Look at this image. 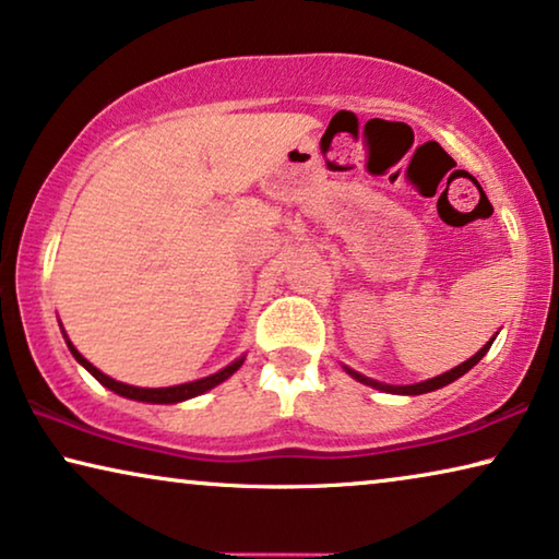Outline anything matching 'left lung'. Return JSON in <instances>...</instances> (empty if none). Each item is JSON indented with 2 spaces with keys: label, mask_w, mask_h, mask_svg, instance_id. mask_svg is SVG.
Here are the masks:
<instances>
[{
  "label": "left lung",
  "mask_w": 559,
  "mask_h": 559,
  "mask_svg": "<svg viewBox=\"0 0 559 559\" xmlns=\"http://www.w3.org/2000/svg\"><path fill=\"white\" fill-rule=\"evenodd\" d=\"M497 338V336H495ZM495 338H489L485 346L479 348L477 354L472 356V359H466V361H462L460 366H454V369H449V371H444V373H439V377H435V379H427V381H419V384H404V386H396V384H381V381H377V379H369V377H364V373H359V371H354V369H348V366H344L346 369V373L352 379H356V381H361V384H366V386H371V389H379V391H386V394H402V396H419V394H429V391H437V389H441V386H447V384H452V381H456L460 377H464L466 371L472 369V366H477L481 359H485V354L489 352V346H492V341Z\"/></svg>",
  "instance_id": "obj_1"
}]
</instances>
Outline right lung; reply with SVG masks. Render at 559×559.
Segmentation results:
<instances>
[{
  "instance_id": "add662e5",
  "label": "right lung",
  "mask_w": 559,
  "mask_h": 559,
  "mask_svg": "<svg viewBox=\"0 0 559 559\" xmlns=\"http://www.w3.org/2000/svg\"><path fill=\"white\" fill-rule=\"evenodd\" d=\"M62 329V323H60ZM62 336L67 341V348H70V354L74 356V361H78L80 366H85V369L93 373V377L99 381V384L107 386L110 391H115V394H120L124 399H132V402H145V404H178V402H188V399L193 396H200L205 394V391L215 389L218 384H223L228 377H233L240 366H243L246 356H240V359L230 361L226 369L215 371L211 373V377H203V379H195V381H188V384H178V386H163V389H140V386H130V384H122V381H115L107 377V373H103L97 369V366L90 364L85 356H82L78 348H74V344L70 338H67V333L62 331Z\"/></svg>"
}]
</instances>
